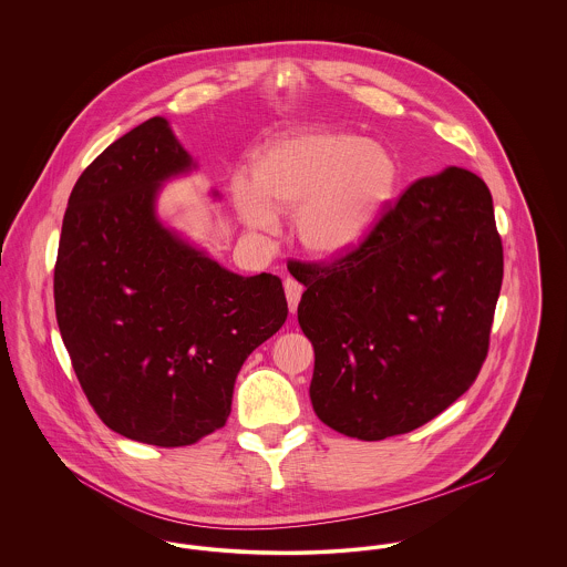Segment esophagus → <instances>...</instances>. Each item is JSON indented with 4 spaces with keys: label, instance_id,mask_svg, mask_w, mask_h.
<instances>
[{
    "label": "esophagus",
    "instance_id": "34e87169",
    "mask_svg": "<svg viewBox=\"0 0 567 567\" xmlns=\"http://www.w3.org/2000/svg\"><path fill=\"white\" fill-rule=\"evenodd\" d=\"M301 293H303V287L293 280V278H287L285 280V296H287V301H289V310L291 312H296L297 303H299V299H301Z\"/></svg>",
    "mask_w": 567,
    "mask_h": 567
}]
</instances>
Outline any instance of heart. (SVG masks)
<instances>
[{
  "label": "heart",
  "instance_id": "1",
  "mask_svg": "<svg viewBox=\"0 0 567 567\" xmlns=\"http://www.w3.org/2000/svg\"><path fill=\"white\" fill-rule=\"evenodd\" d=\"M398 183V163L377 142L340 130H306L268 144L250 176L231 181L234 206L252 231H270L276 213L296 210L299 243L340 255L374 227Z\"/></svg>",
  "mask_w": 567,
  "mask_h": 567
}]
</instances>
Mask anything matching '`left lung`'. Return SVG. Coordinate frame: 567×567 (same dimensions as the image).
Instances as JSON below:
<instances>
[{"label":"left lung","mask_w":567,"mask_h":567,"mask_svg":"<svg viewBox=\"0 0 567 567\" xmlns=\"http://www.w3.org/2000/svg\"><path fill=\"white\" fill-rule=\"evenodd\" d=\"M296 278L317 416L368 442L412 432L485 363L504 278L491 190L463 167L421 178L349 255Z\"/></svg>","instance_id":"left-lung-1"}]
</instances>
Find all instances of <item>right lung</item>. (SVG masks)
<instances>
[{"label":"right lung","instance_id":"add662e5","mask_svg":"<svg viewBox=\"0 0 567 567\" xmlns=\"http://www.w3.org/2000/svg\"><path fill=\"white\" fill-rule=\"evenodd\" d=\"M193 167L163 116L76 181L54 264V312L82 391L112 432L163 449L225 425L246 357L289 315L278 276L220 268L163 227V183Z\"/></svg>","mask_w":567,"mask_h":567}]
</instances>
